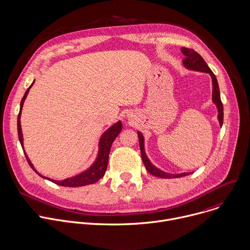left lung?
<instances>
[{"label": "left lung", "mask_w": 250, "mask_h": 250, "mask_svg": "<svg viewBox=\"0 0 250 250\" xmlns=\"http://www.w3.org/2000/svg\"><path fill=\"white\" fill-rule=\"evenodd\" d=\"M181 52L185 56V59H183L182 63L185 68L188 70L192 71H198V72H203V73H208L211 78H212V84H213V92H212V101L216 104L217 109H218V120L220 123V126L222 127L223 121H224V107L223 104L221 101V96H220V88L218 84V81L212 70L209 68L207 63L204 61V59L201 57V55H199L196 51H194L193 49H188L185 47L181 48ZM138 137H139V143H140V149H141V156L143 163L146 168V170L151 173L152 175L161 177V178H176V177H182L186 176L188 174H191L192 172H183V173H178V174H172L168 172H165L155 167L149 160L147 159L146 152H145V140L144 136L141 132H138Z\"/></svg>", "instance_id": "8db88e82"}]
</instances>
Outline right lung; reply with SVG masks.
Returning a JSON list of instances; mask_svg holds the SVG:
<instances>
[{"mask_svg": "<svg viewBox=\"0 0 250 250\" xmlns=\"http://www.w3.org/2000/svg\"><path fill=\"white\" fill-rule=\"evenodd\" d=\"M34 81L32 82V83L30 84V86L26 89L21 102V108H20V113L18 116V134H19V139L21 142V145L23 148V153L25 155V158L27 160L28 165L30 166V167L42 178L44 179H48L49 181H52L53 183L60 185V186H66V187H81V186H84V185H88V184H92L96 181H98L102 177H104V175L105 174L106 168H107V164H108V157H109V153H110V148L112 146L113 141L116 139V137L119 135V133L122 130V123L121 121L116 122L115 124H113L110 128H108L99 139L98 142V152H97V157L95 159V161L93 162V164L84 171L72 176V177H68L64 180H55V179H51L49 177H45L43 175H41L33 167V165L31 164L30 160L28 159L26 153L24 152V147H23V137H22V132H21V110H22V106H23V103L25 101V98L28 94L29 88L33 85Z\"/></svg>", "mask_w": 250, "mask_h": 250, "instance_id": "right-lung-1", "label": "right lung"}]
</instances>
